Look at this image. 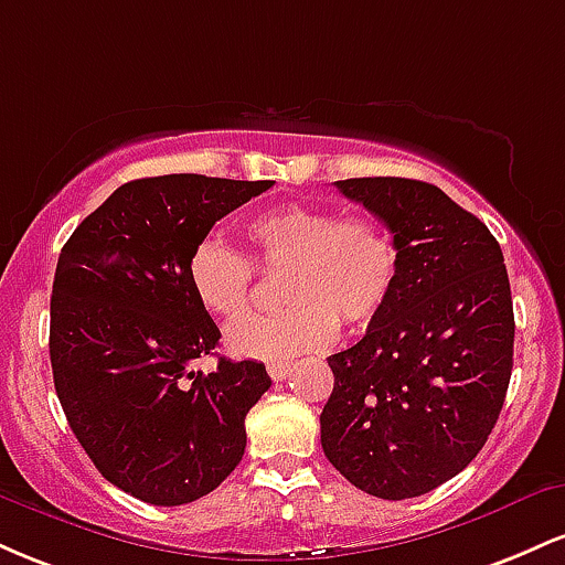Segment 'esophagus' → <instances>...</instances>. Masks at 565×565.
Masks as SVG:
<instances>
[{
	"label": "esophagus",
	"mask_w": 565,
	"mask_h": 565,
	"mask_svg": "<svg viewBox=\"0 0 565 565\" xmlns=\"http://www.w3.org/2000/svg\"><path fill=\"white\" fill-rule=\"evenodd\" d=\"M289 372H291L289 364H268V377L276 380V382L278 380H287Z\"/></svg>",
	"instance_id": "obj_1"
}]
</instances>
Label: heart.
Listing matches in <instances>:
<instances>
[{
	"mask_svg": "<svg viewBox=\"0 0 565 565\" xmlns=\"http://www.w3.org/2000/svg\"><path fill=\"white\" fill-rule=\"evenodd\" d=\"M244 238L257 270H284L278 300L287 308L249 316L231 329L228 350L238 359L284 361L329 345L340 323L364 329L385 310L398 281V246L366 217L305 204L276 206L252 217ZM250 266L242 252L204 238L188 257V284L206 313L236 321L249 308Z\"/></svg>",
	"mask_w": 565,
	"mask_h": 565,
	"instance_id": "b5f03b06",
	"label": "heart"
}]
</instances>
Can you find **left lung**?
<instances>
[{
	"label": "left lung",
	"instance_id": "1",
	"mask_svg": "<svg viewBox=\"0 0 565 565\" xmlns=\"http://www.w3.org/2000/svg\"><path fill=\"white\" fill-rule=\"evenodd\" d=\"M334 185L393 233L398 281L364 340L327 359L323 454L372 497L427 494L468 468L502 412L515 340L502 249L423 180Z\"/></svg>",
	"mask_w": 565,
	"mask_h": 565
}]
</instances>
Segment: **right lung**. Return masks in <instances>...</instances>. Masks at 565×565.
<instances>
[{
  "instance_id": "add662e5",
  "label": "right lung",
  "mask_w": 565,
  "mask_h": 565,
  "mask_svg": "<svg viewBox=\"0 0 565 565\" xmlns=\"http://www.w3.org/2000/svg\"><path fill=\"white\" fill-rule=\"evenodd\" d=\"M274 180L161 174L125 183L71 233L50 300V361L66 419L100 476L148 504L215 491L242 462L246 412L270 387L257 361L210 355L220 329L188 257Z\"/></svg>"
}]
</instances>
